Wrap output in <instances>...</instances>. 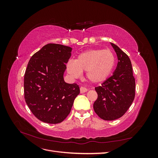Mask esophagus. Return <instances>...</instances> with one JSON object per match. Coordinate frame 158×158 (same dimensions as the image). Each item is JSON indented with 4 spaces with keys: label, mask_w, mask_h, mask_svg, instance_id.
Returning <instances> with one entry per match:
<instances>
[{
    "label": "esophagus",
    "mask_w": 158,
    "mask_h": 158,
    "mask_svg": "<svg viewBox=\"0 0 158 158\" xmlns=\"http://www.w3.org/2000/svg\"><path fill=\"white\" fill-rule=\"evenodd\" d=\"M80 89V93H82V94L88 92V90L87 88H84V87H81Z\"/></svg>",
    "instance_id": "obj_1"
}]
</instances>
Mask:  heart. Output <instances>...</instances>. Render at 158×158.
<instances>
[{"mask_svg":"<svg viewBox=\"0 0 158 158\" xmlns=\"http://www.w3.org/2000/svg\"><path fill=\"white\" fill-rule=\"evenodd\" d=\"M116 64V57L110 49H90L80 54L67 64L69 73L78 77L85 71L87 78L94 83L102 82L111 75Z\"/></svg>","mask_w":158,"mask_h":158,"instance_id":"heart-1","label":"heart"}]
</instances>
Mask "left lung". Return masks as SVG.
Segmentation results:
<instances>
[{
    "label": "left lung",
    "mask_w": 158,
    "mask_h": 158,
    "mask_svg": "<svg viewBox=\"0 0 158 158\" xmlns=\"http://www.w3.org/2000/svg\"><path fill=\"white\" fill-rule=\"evenodd\" d=\"M115 51L118 64L113 74L95 87L98 98L94 109L103 120L113 121L123 116L135 97V79L128 56L118 46L111 43Z\"/></svg>",
    "instance_id": "obj_1"
}]
</instances>
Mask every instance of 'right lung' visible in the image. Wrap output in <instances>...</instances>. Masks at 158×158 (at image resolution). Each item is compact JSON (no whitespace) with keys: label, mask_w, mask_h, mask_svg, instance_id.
<instances>
[{"label":"right lung","mask_w":158,"mask_h":158,"mask_svg":"<svg viewBox=\"0 0 158 158\" xmlns=\"http://www.w3.org/2000/svg\"><path fill=\"white\" fill-rule=\"evenodd\" d=\"M71 51L68 46L47 44L27 64L23 82L24 98L32 113L44 123L63 121L80 94L77 84H67L63 78Z\"/></svg>","instance_id":"1"}]
</instances>
